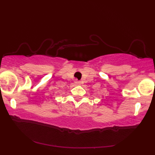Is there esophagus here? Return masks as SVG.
Instances as JSON below:
<instances>
[{"mask_svg":"<svg viewBox=\"0 0 155 155\" xmlns=\"http://www.w3.org/2000/svg\"><path fill=\"white\" fill-rule=\"evenodd\" d=\"M75 83L76 84H78V85H79V84H80V82L78 81V80H76V81H75Z\"/></svg>","mask_w":155,"mask_h":155,"instance_id":"esophagus-1","label":"esophagus"}]
</instances>
